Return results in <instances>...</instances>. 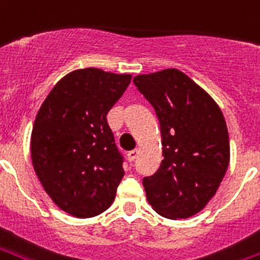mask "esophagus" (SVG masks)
Returning <instances> with one entry per match:
<instances>
[{"mask_svg":"<svg viewBox=\"0 0 260 260\" xmlns=\"http://www.w3.org/2000/svg\"><path fill=\"white\" fill-rule=\"evenodd\" d=\"M136 157H138V149H134L131 150V151H128V161H135Z\"/></svg>","mask_w":260,"mask_h":260,"instance_id":"obj_1","label":"esophagus"}]
</instances>
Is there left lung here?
Returning <instances> with one entry per match:
<instances>
[{
	"label": "left lung",
	"mask_w": 260,
	"mask_h": 260,
	"mask_svg": "<svg viewBox=\"0 0 260 260\" xmlns=\"http://www.w3.org/2000/svg\"><path fill=\"white\" fill-rule=\"evenodd\" d=\"M154 107L162 155L157 172L143 178L150 205L168 219L193 216L212 199L230 159L226 121L212 98L176 69L134 78Z\"/></svg>",
	"instance_id": "left-lung-1"
}]
</instances>
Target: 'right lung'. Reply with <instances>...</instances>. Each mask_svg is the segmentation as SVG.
I'll list each match as a JSON object with an SVG mask.
<instances>
[{"label": "right lung", "instance_id": "1", "mask_svg": "<svg viewBox=\"0 0 260 260\" xmlns=\"http://www.w3.org/2000/svg\"><path fill=\"white\" fill-rule=\"evenodd\" d=\"M131 78L92 67L71 71L36 117L32 167L52 201L73 216L92 218L114 201L124 157L106 115Z\"/></svg>", "mask_w": 260, "mask_h": 260}]
</instances>
